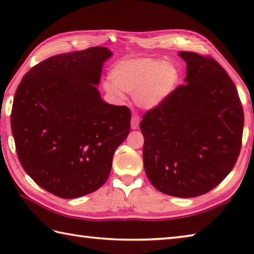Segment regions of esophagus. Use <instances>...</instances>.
<instances>
[{
    "mask_svg": "<svg viewBox=\"0 0 254 254\" xmlns=\"http://www.w3.org/2000/svg\"><path fill=\"white\" fill-rule=\"evenodd\" d=\"M138 126H139V118L137 115H133L132 120H131V127L133 130H136V128H138Z\"/></svg>",
    "mask_w": 254,
    "mask_h": 254,
    "instance_id": "obj_1",
    "label": "esophagus"
}]
</instances>
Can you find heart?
I'll return each mask as SVG.
<instances>
[{"label": "heart", "mask_w": 254, "mask_h": 254, "mask_svg": "<svg viewBox=\"0 0 254 254\" xmlns=\"http://www.w3.org/2000/svg\"><path fill=\"white\" fill-rule=\"evenodd\" d=\"M112 82L107 80V93L118 100L124 99L123 91L133 94V100L143 109H153L168 97L179 80L175 65L163 60L147 58L127 59L113 65Z\"/></svg>", "instance_id": "b5f03b06"}]
</instances>
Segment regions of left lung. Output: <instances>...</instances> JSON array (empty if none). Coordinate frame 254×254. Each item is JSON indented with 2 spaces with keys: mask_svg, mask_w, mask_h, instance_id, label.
I'll return each mask as SVG.
<instances>
[{
  "mask_svg": "<svg viewBox=\"0 0 254 254\" xmlns=\"http://www.w3.org/2000/svg\"><path fill=\"white\" fill-rule=\"evenodd\" d=\"M185 83L139 124L144 169L158 191L195 197L233 170L241 148L244 110L227 72L209 57L181 51Z\"/></svg>",
  "mask_w": 254,
  "mask_h": 254,
  "instance_id": "1",
  "label": "left lung"
}]
</instances>
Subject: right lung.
<instances>
[{"label": "right lung", "instance_id": "obj_1", "mask_svg": "<svg viewBox=\"0 0 254 254\" xmlns=\"http://www.w3.org/2000/svg\"><path fill=\"white\" fill-rule=\"evenodd\" d=\"M106 47L51 57L31 67L14 96L10 126L18 159L38 186L76 198L104 186L130 133L131 112L107 104L97 85Z\"/></svg>", "mask_w": 254, "mask_h": 254}]
</instances>
